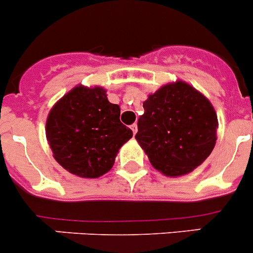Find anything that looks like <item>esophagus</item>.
<instances>
[{
    "label": "esophagus",
    "mask_w": 253,
    "mask_h": 253,
    "mask_svg": "<svg viewBox=\"0 0 253 253\" xmlns=\"http://www.w3.org/2000/svg\"><path fill=\"white\" fill-rule=\"evenodd\" d=\"M129 128L132 129V132H133V134L137 133V125H136V124L131 125V127H129Z\"/></svg>",
    "instance_id": "obj_1"
}]
</instances>
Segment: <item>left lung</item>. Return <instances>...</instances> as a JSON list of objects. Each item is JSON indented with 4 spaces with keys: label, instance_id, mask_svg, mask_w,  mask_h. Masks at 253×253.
Masks as SVG:
<instances>
[{
    "label": "left lung",
    "instance_id": "8db88e82",
    "mask_svg": "<svg viewBox=\"0 0 253 253\" xmlns=\"http://www.w3.org/2000/svg\"><path fill=\"white\" fill-rule=\"evenodd\" d=\"M136 139L167 176L188 174L216 143L217 116L209 100L184 82L167 84L143 102Z\"/></svg>",
    "mask_w": 253,
    "mask_h": 253
}]
</instances>
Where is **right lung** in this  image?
I'll list each match as a JSON object with an SVG mask.
<instances>
[{"mask_svg":"<svg viewBox=\"0 0 253 253\" xmlns=\"http://www.w3.org/2000/svg\"><path fill=\"white\" fill-rule=\"evenodd\" d=\"M119 105L100 86L79 85L61 97L46 119L53 157L82 178H99L112 168L119 149L133 136L120 121Z\"/></svg>","mask_w":253,"mask_h":253,"instance_id":"right-lung-1","label":"right lung"}]
</instances>
